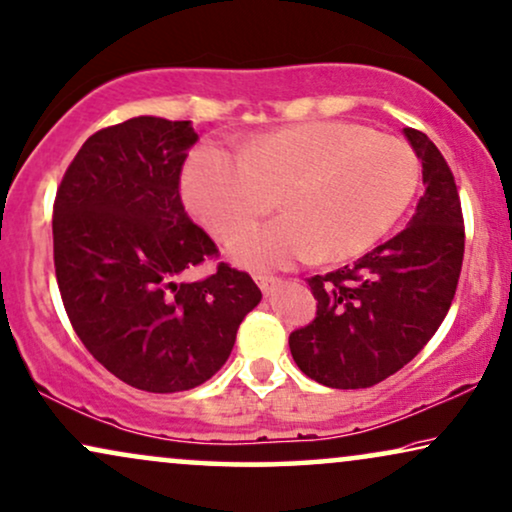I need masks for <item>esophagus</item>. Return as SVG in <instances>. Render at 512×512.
<instances>
[{"label":"esophagus","mask_w":512,"mask_h":512,"mask_svg":"<svg viewBox=\"0 0 512 512\" xmlns=\"http://www.w3.org/2000/svg\"><path fill=\"white\" fill-rule=\"evenodd\" d=\"M256 282L265 296H272L277 289L282 287L280 277H272V275H256Z\"/></svg>","instance_id":"1"}]
</instances>
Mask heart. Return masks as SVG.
Wrapping results in <instances>:
<instances>
[{"instance_id":"obj_1","label":"heart","mask_w":512,"mask_h":512,"mask_svg":"<svg viewBox=\"0 0 512 512\" xmlns=\"http://www.w3.org/2000/svg\"><path fill=\"white\" fill-rule=\"evenodd\" d=\"M418 174L400 138L315 119L251 138L244 152L202 143L185 162L181 188L190 214L221 240L280 194L288 214L237 232L230 256L251 268H289L374 247L409 207Z\"/></svg>"}]
</instances>
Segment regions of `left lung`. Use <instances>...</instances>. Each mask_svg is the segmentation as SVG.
<instances>
[{
	"instance_id": "obj_1",
	"label": "left lung",
	"mask_w": 512,
	"mask_h": 512,
	"mask_svg": "<svg viewBox=\"0 0 512 512\" xmlns=\"http://www.w3.org/2000/svg\"><path fill=\"white\" fill-rule=\"evenodd\" d=\"M426 192L407 228L355 265L310 277L317 317L289 336L298 369L327 388H369L421 353L454 301L463 263L461 199L442 152L404 129Z\"/></svg>"
}]
</instances>
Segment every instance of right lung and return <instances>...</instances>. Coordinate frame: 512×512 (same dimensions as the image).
I'll use <instances>...</instances> for the list:
<instances>
[{
	"label": "right lung",
	"instance_id": "1",
	"mask_svg": "<svg viewBox=\"0 0 512 512\" xmlns=\"http://www.w3.org/2000/svg\"><path fill=\"white\" fill-rule=\"evenodd\" d=\"M197 141L190 122L141 115L96 131L65 171L53 204V263L65 313L91 355L148 393L202 386L261 303L247 272L221 263L185 214L178 181Z\"/></svg>",
	"mask_w": 512,
	"mask_h": 512
}]
</instances>
